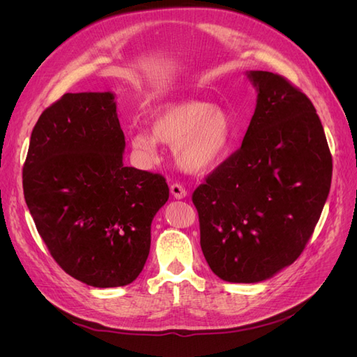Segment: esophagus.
<instances>
[{"label": "esophagus", "mask_w": 357, "mask_h": 357, "mask_svg": "<svg viewBox=\"0 0 357 357\" xmlns=\"http://www.w3.org/2000/svg\"><path fill=\"white\" fill-rule=\"evenodd\" d=\"M169 190H171V195L174 197L176 199H183V198L188 197V190L183 188L180 183H172Z\"/></svg>", "instance_id": "34e87169"}]
</instances>
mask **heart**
<instances>
[{
    "mask_svg": "<svg viewBox=\"0 0 357 357\" xmlns=\"http://www.w3.org/2000/svg\"><path fill=\"white\" fill-rule=\"evenodd\" d=\"M235 126L229 113L208 101L186 100L158 109L150 129L129 134V144L144 160L158 156L159 143L172 147L177 165L190 174H205L229 156Z\"/></svg>",
    "mask_w": 357,
    "mask_h": 357,
    "instance_id": "b5f03b06",
    "label": "heart"
}]
</instances>
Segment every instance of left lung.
<instances>
[{
    "instance_id": "obj_1",
    "label": "left lung",
    "mask_w": 357,
    "mask_h": 357,
    "mask_svg": "<svg viewBox=\"0 0 357 357\" xmlns=\"http://www.w3.org/2000/svg\"><path fill=\"white\" fill-rule=\"evenodd\" d=\"M255 114L241 147L193 192L201 248L229 283H257L294 264L329 195L332 156L314 105L284 77L247 71Z\"/></svg>"
}]
</instances>
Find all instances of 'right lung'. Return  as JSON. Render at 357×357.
<instances>
[{
  "mask_svg": "<svg viewBox=\"0 0 357 357\" xmlns=\"http://www.w3.org/2000/svg\"><path fill=\"white\" fill-rule=\"evenodd\" d=\"M113 92L66 93L41 113L24 165V195L58 265L93 287L132 283L150 226L168 201L160 174L123 165Z\"/></svg>",
  "mask_w": 357,
  "mask_h": 357,
  "instance_id": "add662e5",
  "label": "right lung"
}]
</instances>
